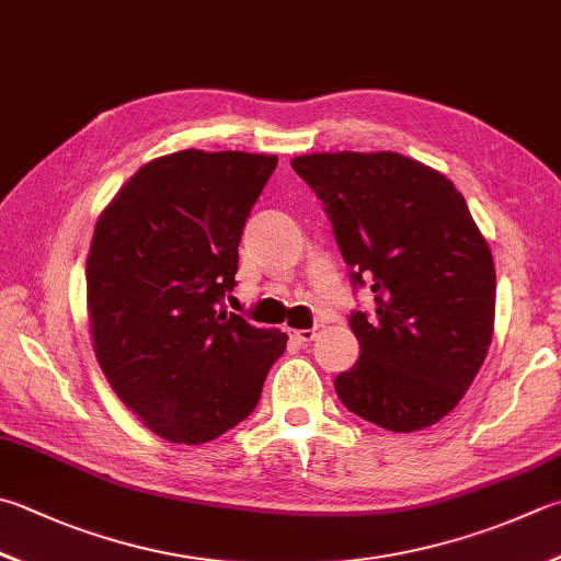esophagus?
Here are the masks:
<instances>
[{
	"label": "esophagus",
	"instance_id": "34e87169",
	"mask_svg": "<svg viewBox=\"0 0 561 561\" xmlns=\"http://www.w3.org/2000/svg\"><path fill=\"white\" fill-rule=\"evenodd\" d=\"M317 332H320V327H310V330H290V340L293 342H298V344H310L314 336H317Z\"/></svg>",
	"mask_w": 561,
	"mask_h": 561
}]
</instances>
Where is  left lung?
<instances>
[{
  "label": "left lung",
  "mask_w": 561,
  "mask_h": 561,
  "mask_svg": "<svg viewBox=\"0 0 561 561\" xmlns=\"http://www.w3.org/2000/svg\"><path fill=\"white\" fill-rule=\"evenodd\" d=\"M290 165L322 199L352 283L376 295L371 317H348L362 354L336 376V396L390 432L435 425L467 393L493 336V256L467 199L393 151L310 153Z\"/></svg>",
  "instance_id": "left-lung-1"
}]
</instances>
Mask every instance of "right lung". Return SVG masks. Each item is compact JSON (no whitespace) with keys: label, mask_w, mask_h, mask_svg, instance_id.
<instances>
[{"label":"right lung","mask_w":561,"mask_h":561,"mask_svg":"<svg viewBox=\"0 0 561 561\" xmlns=\"http://www.w3.org/2000/svg\"><path fill=\"white\" fill-rule=\"evenodd\" d=\"M276 165L244 151L153 158L94 225L84 271L94 356L122 403L175 445H203L249 417L288 344L221 305Z\"/></svg>","instance_id":"add662e5"}]
</instances>
